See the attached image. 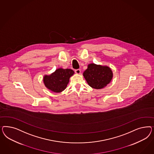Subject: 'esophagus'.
I'll return each instance as SVG.
<instances>
[{
	"instance_id": "34e87169",
	"label": "esophagus",
	"mask_w": 154,
	"mask_h": 154,
	"mask_svg": "<svg viewBox=\"0 0 154 154\" xmlns=\"http://www.w3.org/2000/svg\"><path fill=\"white\" fill-rule=\"evenodd\" d=\"M75 73L77 75H79L81 73V70L80 69H76V70H75Z\"/></svg>"
}]
</instances>
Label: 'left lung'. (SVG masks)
I'll use <instances>...</instances> for the list:
<instances>
[{
	"label": "left lung",
	"instance_id": "obj_1",
	"mask_svg": "<svg viewBox=\"0 0 154 154\" xmlns=\"http://www.w3.org/2000/svg\"><path fill=\"white\" fill-rule=\"evenodd\" d=\"M85 79L90 87L95 89H102L109 84L113 78L111 68L107 65L90 63L83 73Z\"/></svg>",
	"mask_w": 154,
	"mask_h": 154
}]
</instances>
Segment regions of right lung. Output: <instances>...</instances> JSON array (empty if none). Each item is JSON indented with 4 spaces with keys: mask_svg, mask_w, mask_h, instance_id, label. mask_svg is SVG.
<instances>
[{
    "mask_svg": "<svg viewBox=\"0 0 154 154\" xmlns=\"http://www.w3.org/2000/svg\"><path fill=\"white\" fill-rule=\"evenodd\" d=\"M75 72L70 69L60 68L49 75L43 76V81L46 88L54 93H61L64 91L69 82L71 76Z\"/></svg>",
    "mask_w": 154,
    "mask_h": 154,
    "instance_id": "right-lung-1",
    "label": "right lung"
}]
</instances>
